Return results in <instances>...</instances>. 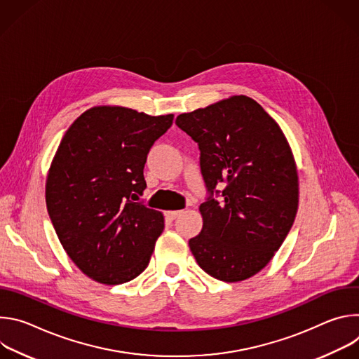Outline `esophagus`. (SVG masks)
<instances>
[{
    "mask_svg": "<svg viewBox=\"0 0 359 359\" xmlns=\"http://www.w3.org/2000/svg\"><path fill=\"white\" fill-rule=\"evenodd\" d=\"M182 213H183V210H170V212H166V217L170 219V220H175V219L179 217Z\"/></svg>",
    "mask_w": 359,
    "mask_h": 359,
    "instance_id": "1",
    "label": "esophagus"
}]
</instances>
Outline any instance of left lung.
<instances>
[{"instance_id": "8db88e82", "label": "left lung", "mask_w": 359, "mask_h": 359, "mask_svg": "<svg viewBox=\"0 0 359 359\" xmlns=\"http://www.w3.org/2000/svg\"><path fill=\"white\" fill-rule=\"evenodd\" d=\"M176 123L198 143L210 193L226 183L220 201L200 204L203 229L189 241L191 254L217 280H247L273 260L298 210L291 146L280 125L245 95L182 114Z\"/></svg>"}]
</instances>
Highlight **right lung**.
Returning a JSON list of instances; mask_svg holds the SVG:
<instances>
[{"instance_id": "1", "label": "right lung", "mask_w": 359, "mask_h": 359, "mask_svg": "<svg viewBox=\"0 0 359 359\" xmlns=\"http://www.w3.org/2000/svg\"><path fill=\"white\" fill-rule=\"evenodd\" d=\"M172 123L173 114L99 105L74 121L55 151L45 183L48 215L69 259L93 281L128 283L150 262L165 217L139 201L143 169Z\"/></svg>"}]
</instances>
